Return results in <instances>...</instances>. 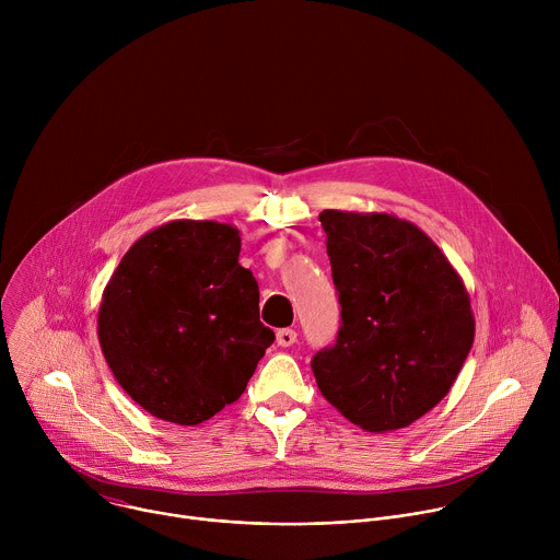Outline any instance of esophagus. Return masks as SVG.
<instances>
[{
  "instance_id": "obj_1",
  "label": "esophagus",
  "mask_w": 560,
  "mask_h": 560,
  "mask_svg": "<svg viewBox=\"0 0 560 560\" xmlns=\"http://www.w3.org/2000/svg\"><path fill=\"white\" fill-rule=\"evenodd\" d=\"M294 341H296V332L292 328H283V330L277 332V343L281 348H290Z\"/></svg>"
}]
</instances>
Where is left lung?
Listing matches in <instances>:
<instances>
[{"label":"left lung","mask_w":560,"mask_h":560,"mask_svg":"<svg viewBox=\"0 0 560 560\" xmlns=\"http://www.w3.org/2000/svg\"><path fill=\"white\" fill-rule=\"evenodd\" d=\"M318 219L341 326L335 346L312 357L316 385L368 432L406 428L450 392L471 350L465 285L410 221L341 210Z\"/></svg>","instance_id":"1"}]
</instances>
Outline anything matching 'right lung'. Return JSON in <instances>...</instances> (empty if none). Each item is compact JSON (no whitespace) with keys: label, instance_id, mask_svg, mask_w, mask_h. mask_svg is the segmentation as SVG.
<instances>
[{"label":"right lung","instance_id":"1","mask_svg":"<svg viewBox=\"0 0 560 560\" xmlns=\"http://www.w3.org/2000/svg\"><path fill=\"white\" fill-rule=\"evenodd\" d=\"M238 250L228 223L173 221L143 234L110 277L100 343L119 385L152 417L208 421L244 394L272 346Z\"/></svg>","mask_w":560,"mask_h":560}]
</instances>
